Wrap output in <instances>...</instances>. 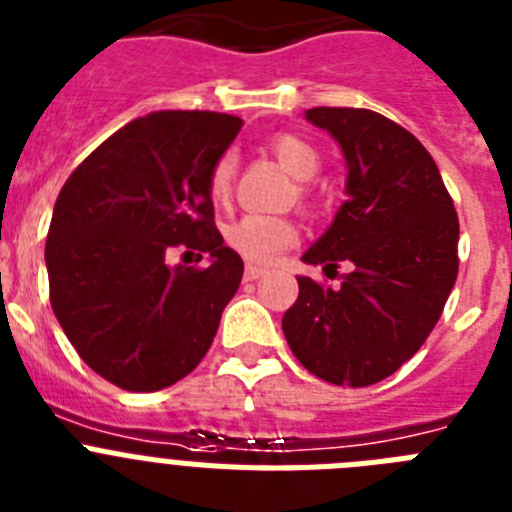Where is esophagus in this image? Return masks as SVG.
Here are the masks:
<instances>
[{"label": "esophagus", "instance_id": "esophagus-1", "mask_svg": "<svg viewBox=\"0 0 512 512\" xmlns=\"http://www.w3.org/2000/svg\"><path fill=\"white\" fill-rule=\"evenodd\" d=\"M265 273H268V270L257 268V265H247V268H244V278H247V281H260Z\"/></svg>", "mask_w": 512, "mask_h": 512}]
</instances>
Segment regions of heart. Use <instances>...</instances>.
I'll return each instance as SVG.
<instances>
[{
  "instance_id": "obj_1",
  "label": "heart",
  "mask_w": 512,
  "mask_h": 512,
  "mask_svg": "<svg viewBox=\"0 0 512 512\" xmlns=\"http://www.w3.org/2000/svg\"><path fill=\"white\" fill-rule=\"evenodd\" d=\"M275 157L286 164V170L299 180H311L317 177L322 159L319 151L301 136L293 133H281L273 141ZM234 172H237V157L231 151H224L211 167L208 175V193L213 201H224L231 193V182H234ZM299 239V229L291 219H278V216H242L234 224L226 226V242L231 250H237L239 255L247 257L252 262H270L288 250L293 242Z\"/></svg>"
}]
</instances>
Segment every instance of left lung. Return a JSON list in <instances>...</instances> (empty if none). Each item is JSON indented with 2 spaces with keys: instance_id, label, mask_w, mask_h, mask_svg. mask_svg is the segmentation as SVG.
Masks as SVG:
<instances>
[{
  "instance_id": "8db88e82",
  "label": "left lung",
  "mask_w": 512,
  "mask_h": 512,
  "mask_svg": "<svg viewBox=\"0 0 512 512\" xmlns=\"http://www.w3.org/2000/svg\"><path fill=\"white\" fill-rule=\"evenodd\" d=\"M306 121L340 144L348 201L301 260L348 262L350 273L337 288L299 275L283 335L319 379L371 386L441 319L459 273V216L428 149L399 123L363 108H311Z\"/></svg>"
}]
</instances>
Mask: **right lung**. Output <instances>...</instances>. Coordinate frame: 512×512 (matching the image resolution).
Wrapping results in <instances>:
<instances>
[{"label": "right lung", "instance_id": "add662e5", "mask_svg": "<svg viewBox=\"0 0 512 512\" xmlns=\"http://www.w3.org/2000/svg\"><path fill=\"white\" fill-rule=\"evenodd\" d=\"M242 118L159 110L126 123L64 182L46 239L51 306L79 358L126 391L185 379L211 348L244 262L213 224L208 175ZM188 246L206 269L166 265Z\"/></svg>", "mask_w": 512, "mask_h": 512}]
</instances>
